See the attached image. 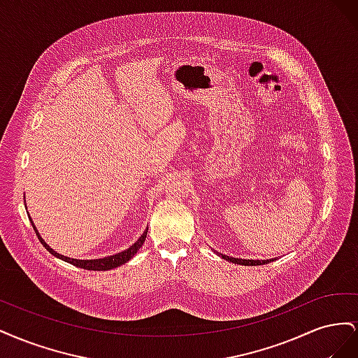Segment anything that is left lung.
I'll use <instances>...</instances> for the list:
<instances>
[{"label":"left lung","instance_id":"obj_1","mask_svg":"<svg viewBox=\"0 0 358 358\" xmlns=\"http://www.w3.org/2000/svg\"><path fill=\"white\" fill-rule=\"evenodd\" d=\"M221 257L227 262L234 263V264H242V266H262V264H267L270 262H273L272 259H242V258H234V257H229V255H224L221 254Z\"/></svg>","mask_w":358,"mask_h":358}]
</instances>
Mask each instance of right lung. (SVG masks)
Returning <instances> with one entry per match:
<instances>
[{
  "label": "right lung",
  "mask_w": 358,
  "mask_h": 358,
  "mask_svg": "<svg viewBox=\"0 0 358 358\" xmlns=\"http://www.w3.org/2000/svg\"><path fill=\"white\" fill-rule=\"evenodd\" d=\"M29 221H31L32 229H34V231H36V234L38 237V241L41 242V245L45 246L52 255H55L57 258L64 259V262H67V263H70V264H73L76 267L86 268V270H110V268H115V267H119V266L125 264L127 262H129V259H131L137 254L138 249L142 248V245L146 241V234H148V229H146L143 231V234L138 237L137 242L134 245H131L128 249H125V251L119 252V254H115V255H110V257H104V258H95V259H78V258H70V257H66V255H61L57 251H53V249L45 241H43V237L38 234L36 225H34V222H32L31 218H29Z\"/></svg>",
  "instance_id": "add662e5"
}]
</instances>
